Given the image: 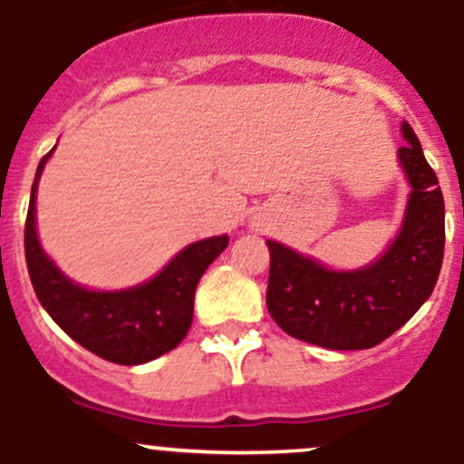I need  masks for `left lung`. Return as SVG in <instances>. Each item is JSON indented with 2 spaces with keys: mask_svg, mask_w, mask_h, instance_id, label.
<instances>
[{
  "mask_svg": "<svg viewBox=\"0 0 464 464\" xmlns=\"http://www.w3.org/2000/svg\"><path fill=\"white\" fill-rule=\"evenodd\" d=\"M401 133L408 145L399 147V163L412 192L401 231L376 263L337 272L267 240V310L287 335L337 352L372 349L433 292L444 258V199L411 124Z\"/></svg>",
  "mask_w": 464,
  "mask_h": 464,
  "instance_id": "8db88e82",
  "label": "left lung"
}]
</instances>
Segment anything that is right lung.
<instances>
[{
  "label": "right lung",
  "instance_id": "add662e5",
  "mask_svg": "<svg viewBox=\"0 0 464 464\" xmlns=\"http://www.w3.org/2000/svg\"><path fill=\"white\" fill-rule=\"evenodd\" d=\"M52 151L38 165L24 224L26 267L38 301L72 340L103 361L142 365L172 352L190 331L197 283L227 249L228 236L192 242L151 281L129 290L76 285L49 260L35 233V192Z\"/></svg>",
  "mask_w": 464,
  "mask_h": 464
}]
</instances>
